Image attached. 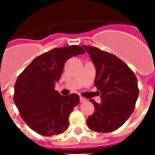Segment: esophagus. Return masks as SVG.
Wrapping results in <instances>:
<instances>
[{"mask_svg": "<svg viewBox=\"0 0 155 155\" xmlns=\"http://www.w3.org/2000/svg\"><path fill=\"white\" fill-rule=\"evenodd\" d=\"M86 101H87V99H86L85 98H84V97H80V102H85Z\"/></svg>", "mask_w": 155, "mask_h": 155, "instance_id": "obj_1", "label": "esophagus"}]
</instances>
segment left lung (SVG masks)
I'll return each mask as SVG.
<instances>
[{
  "instance_id": "left-lung-1",
  "label": "left lung",
  "mask_w": 155,
  "mask_h": 155,
  "mask_svg": "<svg viewBox=\"0 0 155 155\" xmlns=\"http://www.w3.org/2000/svg\"><path fill=\"white\" fill-rule=\"evenodd\" d=\"M82 46L95 66L94 84L102 98L101 104L89 100L95 111L87 118V125L94 132H113L134 112L139 94L137 78L124 61L112 53L94 46Z\"/></svg>"
}]
</instances>
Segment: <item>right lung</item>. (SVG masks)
Segmentation results:
<instances>
[{"label": "right lung", "mask_w": 155, "mask_h": 155, "mask_svg": "<svg viewBox=\"0 0 155 155\" xmlns=\"http://www.w3.org/2000/svg\"><path fill=\"white\" fill-rule=\"evenodd\" d=\"M84 53L77 45L54 48L35 57L18 77L14 102L21 119L37 134L53 136L69 127V115L79 104V95L63 96L54 87L66 61Z\"/></svg>", "instance_id": "add662e5"}]
</instances>
